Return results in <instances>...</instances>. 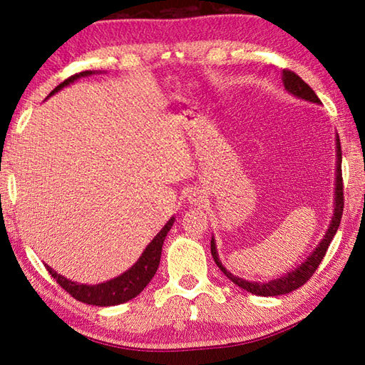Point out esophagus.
Here are the masks:
<instances>
[{
    "instance_id": "obj_1",
    "label": "esophagus",
    "mask_w": 365,
    "mask_h": 365,
    "mask_svg": "<svg viewBox=\"0 0 365 365\" xmlns=\"http://www.w3.org/2000/svg\"><path fill=\"white\" fill-rule=\"evenodd\" d=\"M202 193H201V190H191L190 193H188V202L190 205H200V202L202 201Z\"/></svg>"
}]
</instances>
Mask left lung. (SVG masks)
<instances>
[{
	"label": "left lung",
	"mask_w": 365,
	"mask_h": 365,
	"mask_svg": "<svg viewBox=\"0 0 365 365\" xmlns=\"http://www.w3.org/2000/svg\"><path fill=\"white\" fill-rule=\"evenodd\" d=\"M282 80L283 85H285V90L288 93H292L293 96L299 98V100H304L309 103H316L320 104V100L317 95L314 93V90L309 86L304 80H302L299 76H296L292 71H283L282 72ZM336 172H335V202H333V215L330 220V225L327 228V232L324 235L322 242H320L314 251L309 255L304 262H301L298 267L292 269L287 272L285 275L279 277V279L269 280V282H250L245 280L242 277L233 275L232 272H228L224 265H222L220 259H219V252H217V246H215L214 237L211 238V255L214 257L217 267L224 272V274L230 279L235 285H238L240 288L246 289L248 293L257 294V296H280V294H287L292 293L294 289H298L299 287L304 285V283L311 279L314 272L319 267V264L322 262V259L325 256L327 250L331 243L333 237L339 227V222H341V214H343V177H341V145H339V137L336 133Z\"/></svg>",
	"instance_id": "left-lung-1"
}]
</instances>
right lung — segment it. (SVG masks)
Listing matches in <instances>:
<instances>
[{
  "label": "right lung",
  "mask_w": 365,
  "mask_h": 365,
  "mask_svg": "<svg viewBox=\"0 0 365 365\" xmlns=\"http://www.w3.org/2000/svg\"><path fill=\"white\" fill-rule=\"evenodd\" d=\"M96 73L95 71H85L76 73V76L69 77L64 80L63 83L58 85L54 88L49 96H53L54 93H58L59 90H63L64 86L71 85L76 82V80L82 78V77H90ZM175 217H170L168 224H165L160 232L151 240V243L146 246L145 251L141 252V256L138 257V261L135 262L130 269L123 272L115 279H110L108 282L98 283V285H85V283H77L72 282L69 279H66L64 275L58 274L53 267H49L48 264L46 269L54 280H56L61 287H63L67 293L73 296L77 301L85 302V304H91V306H100V307H106V306H117L122 304V302H127L133 299L135 296H138L143 289L146 288L148 283L151 282V279L156 274V270L159 267V261H160V252H163V245L164 240L168 237L169 230L174 225Z\"/></svg>",
  "instance_id": "add662e5"
}]
</instances>
